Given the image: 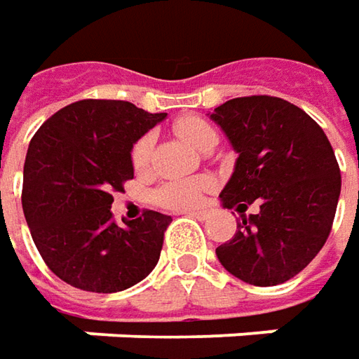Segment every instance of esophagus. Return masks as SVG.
Masks as SVG:
<instances>
[{
  "label": "esophagus",
  "instance_id": "esophagus-1",
  "mask_svg": "<svg viewBox=\"0 0 359 359\" xmlns=\"http://www.w3.org/2000/svg\"><path fill=\"white\" fill-rule=\"evenodd\" d=\"M191 217H198V219H208L210 217V210H194V212H186Z\"/></svg>",
  "mask_w": 359,
  "mask_h": 359
}]
</instances>
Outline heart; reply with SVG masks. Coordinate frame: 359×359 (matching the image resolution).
Instances as JSON below:
<instances>
[{"label": "heart", "instance_id": "heart-1", "mask_svg": "<svg viewBox=\"0 0 359 359\" xmlns=\"http://www.w3.org/2000/svg\"><path fill=\"white\" fill-rule=\"evenodd\" d=\"M173 130L177 135H182L187 144L194 145L196 149H205L210 144L217 142V133L205 121V119L187 116L180 118L173 123ZM151 149H154V135L145 133L142 135L133 147H131V165L135 172H144L149 165L151 159ZM212 187V182L208 177H186V180H172L165 182L151 194V200L159 208L165 210H189L200 205L203 200V194Z\"/></svg>", "mask_w": 359, "mask_h": 359}]
</instances>
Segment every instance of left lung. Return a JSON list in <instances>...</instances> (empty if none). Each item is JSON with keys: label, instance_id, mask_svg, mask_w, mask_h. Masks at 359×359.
Returning a JSON list of instances; mask_svg holds the SVG:
<instances>
[{"label": "left lung", "instance_id": "obj_1", "mask_svg": "<svg viewBox=\"0 0 359 359\" xmlns=\"http://www.w3.org/2000/svg\"><path fill=\"white\" fill-rule=\"evenodd\" d=\"M212 119L240 154L224 208L243 215L236 236L215 254L231 276L278 285L297 276L324 248L336 217L341 175L324 130L297 105L248 95L215 107Z\"/></svg>", "mask_w": 359, "mask_h": 359}]
</instances>
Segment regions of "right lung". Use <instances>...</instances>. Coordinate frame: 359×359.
I'll use <instances>...</instances> for the list:
<instances>
[{
	"instance_id": "obj_1",
	"label": "right lung",
	"mask_w": 359,
	"mask_h": 359,
	"mask_svg": "<svg viewBox=\"0 0 359 359\" xmlns=\"http://www.w3.org/2000/svg\"><path fill=\"white\" fill-rule=\"evenodd\" d=\"M163 118L121 100H81L35 131L21 203L37 252L65 283L114 294L156 268L172 217L144 210L121 228L111 194L133 180V144Z\"/></svg>"
}]
</instances>
